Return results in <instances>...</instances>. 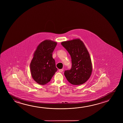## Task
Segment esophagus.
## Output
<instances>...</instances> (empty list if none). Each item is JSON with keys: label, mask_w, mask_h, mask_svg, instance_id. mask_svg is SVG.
<instances>
[{"label": "esophagus", "mask_w": 123, "mask_h": 123, "mask_svg": "<svg viewBox=\"0 0 123 123\" xmlns=\"http://www.w3.org/2000/svg\"><path fill=\"white\" fill-rule=\"evenodd\" d=\"M63 69H59V72H60V73H62V72H63Z\"/></svg>", "instance_id": "34e87169"}]
</instances>
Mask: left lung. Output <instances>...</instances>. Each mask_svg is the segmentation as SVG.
Here are the masks:
<instances>
[{"label": "left lung", "instance_id": "8db88e82", "mask_svg": "<svg viewBox=\"0 0 123 123\" xmlns=\"http://www.w3.org/2000/svg\"><path fill=\"white\" fill-rule=\"evenodd\" d=\"M72 59V67L65 71L67 80L71 84L80 85L86 82L91 76L92 64L91 57L84 43L79 38L61 42Z\"/></svg>", "mask_w": 123, "mask_h": 123}]
</instances>
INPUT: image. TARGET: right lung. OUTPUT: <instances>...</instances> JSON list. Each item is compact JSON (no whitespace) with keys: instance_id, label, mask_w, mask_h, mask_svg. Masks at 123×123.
Instances as JSON below:
<instances>
[{"instance_id":"add662e5","label":"right lung","mask_w":123,"mask_h":123,"mask_svg":"<svg viewBox=\"0 0 123 123\" xmlns=\"http://www.w3.org/2000/svg\"><path fill=\"white\" fill-rule=\"evenodd\" d=\"M57 42L45 40L37 47L30 62L31 74L36 83L44 85L49 82L57 69L53 58L52 53Z\"/></svg>"}]
</instances>
